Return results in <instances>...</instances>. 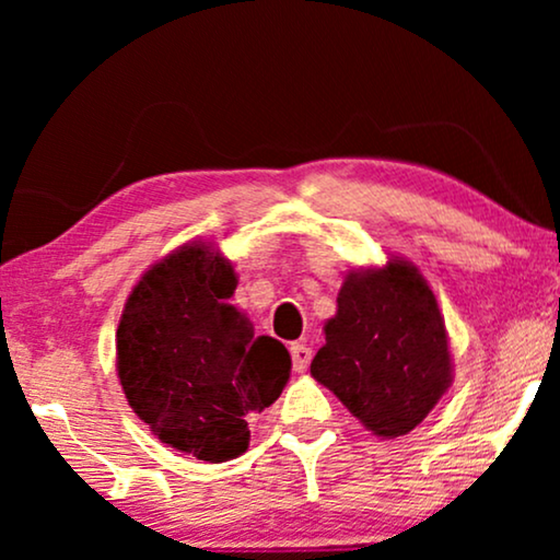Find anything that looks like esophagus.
<instances>
[{
	"label": "esophagus",
	"instance_id": "1",
	"mask_svg": "<svg viewBox=\"0 0 560 560\" xmlns=\"http://www.w3.org/2000/svg\"><path fill=\"white\" fill-rule=\"evenodd\" d=\"M290 357H293V370L295 372H305L311 364L313 351L305 347V343H290Z\"/></svg>",
	"mask_w": 560,
	"mask_h": 560
}]
</instances>
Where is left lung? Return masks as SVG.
<instances>
[{"instance_id":"obj_1","label":"left lung","mask_w":560,"mask_h":560,"mask_svg":"<svg viewBox=\"0 0 560 560\" xmlns=\"http://www.w3.org/2000/svg\"><path fill=\"white\" fill-rule=\"evenodd\" d=\"M324 331L326 343L311 362L313 380L382 439L423 423L454 380L439 303L405 259L351 270Z\"/></svg>"}]
</instances>
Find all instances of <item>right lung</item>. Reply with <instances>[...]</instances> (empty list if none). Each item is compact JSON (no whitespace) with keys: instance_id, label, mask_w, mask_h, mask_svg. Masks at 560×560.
Returning a JSON list of instances; mask_svg holds the SVG:
<instances>
[{"instance_id":"obj_1","label":"right lung","mask_w":560,"mask_h":560,"mask_svg":"<svg viewBox=\"0 0 560 560\" xmlns=\"http://www.w3.org/2000/svg\"><path fill=\"white\" fill-rule=\"evenodd\" d=\"M236 275L203 242H188L142 275L117 328V372L129 408L167 446L209 464L242 456L247 418L278 400L290 354L255 336L229 303Z\"/></svg>"}]
</instances>
